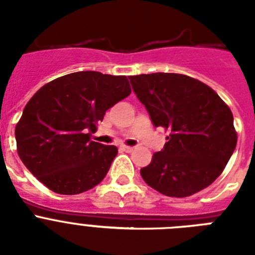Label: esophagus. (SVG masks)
<instances>
[{
    "label": "esophagus",
    "mask_w": 255,
    "mask_h": 255,
    "mask_svg": "<svg viewBox=\"0 0 255 255\" xmlns=\"http://www.w3.org/2000/svg\"><path fill=\"white\" fill-rule=\"evenodd\" d=\"M122 149H123V151H126V152H132L133 149H135V148L129 147V145H122Z\"/></svg>",
    "instance_id": "obj_1"
}]
</instances>
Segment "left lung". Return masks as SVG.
Instances as JSON below:
<instances>
[{
  "label": "left lung",
  "instance_id": "left-lung-1",
  "mask_svg": "<svg viewBox=\"0 0 255 255\" xmlns=\"http://www.w3.org/2000/svg\"><path fill=\"white\" fill-rule=\"evenodd\" d=\"M167 143L140 169L148 185L169 197H188L221 174L237 144L233 114L205 83L181 74L128 77Z\"/></svg>",
  "mask_w": 255,
  "mask_h": 255
}]
</instances>
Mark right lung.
Listing matches in <instances>:
<instances>
[{
    "mask_svg": "<svg viewBox=\"0 0 255 255\" xmlns=\"http://www.w3.org/2000/svg\"><path fill=\"white\" fill-rule=\"evenodd\" d=\"M131 94L127 78L79 71L39 88L15 126L19 159L59 194H78L98 185L115 159V145L92 141L108 108Z\"/></svg>",
    "mask_w": 255,
    "mask_h": 255,
    "instance_id": "add662e5",
    "label": "right lung"
}]
</instances>
